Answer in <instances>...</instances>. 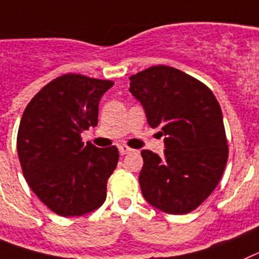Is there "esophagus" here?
I'll return each instance as SVG.
<instances>
[{
    "mask_svg": "<svg viewBox=\"0 0 259 259\" xmlns=\"http://www.w3.org/2000/svg\"><path fill=\"white\" fill-rule=\"evenodd\" d=\"M118 150H120V154H121V155L129 154V152L134 151V150H133V148L127 147V146H120V147H118Z\"/></svg>",
    "mask_w": 259,
    "mask_h": 259,
    "instance_id": "esophagus-1",
    "label": "esophagus"
}]
</instances>
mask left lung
Listing matches in <instances>:
<instances>
[{
	"instance_id": "left-lung-1",
	"label": "left lung",
	"mask_w": 259,
	"mask_h": 259,
	"mask_svg": "<svg viewBox=\"0 0 259 259\" xmlns=\"http://www.w3.org/2000/svg\"><path fill=\"white\" fill-rule=\"evenodd\" d=\"M151 127L164 136V157L142 150L139 185L146 201L172 215L195 210L219 184L228 160L223 114L201 80L157 65L129 78Z\"/></svg>"
}]
</instances>
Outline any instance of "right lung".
<instances>
[{
    "instance_id": "right-lung-1",
    "label": "right lung",
    "mask_w": 259,
    "mask_h": 259,
    "mask_svg": "<svg viewBox=\"0 0 259 259\" xmlns=\"http://www.w3.org/2000/svg\"><path fill=\"white\" fill-rule=\"evenodd\" d=\"M113 84L64 74L42 87L24 109L17 137L23 176L57 215L82 217L107 198V181L118 163V150L84 145L80 133L98 125L99 102Z\"/></svg>"
}]
</instances>
